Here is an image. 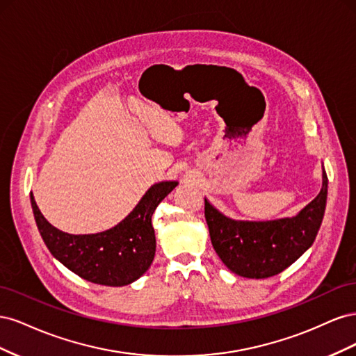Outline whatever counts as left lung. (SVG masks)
Masks as SVG:
<instances>
[{
  "instance_id": "1",
  "label": "left lung",
  "mask_w": 356,
  "mask_h": 356,
  "mask_svg": "<svg viewBox=\"0 0 356 356\" xmlns=\"http://www.w3.org/2000/svg\"><path fill=\"white\" fill-rule=\"evenodd\" d=\"M328 178L322 174L319 195L293 218L236 221L204 199L211 242L221 261L236 275L266 279L284 272L314 243L324 218Z\"/></svg>"
}]
</instances>
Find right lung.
Segmentation results:
<instances>
[{"instance_id": "obj_1", "label": "right lung", "mask_w": 356, "mask_h": 356, "mask_svg": "<svg viewBox=\"0 0 356 356\" xmlns=\"http://www.w3.org/2000/svg\"><path fill=\"white\" fill-rule=\"evenodd\" d=\"M177 184V181L154 184L120 224L96 234L60 232L42 217L32 193L31 204L41 238L56 260L89 282L123 286L141 277L152 266L156 252L152 217Z\"/></svg>"}]
</instances>
